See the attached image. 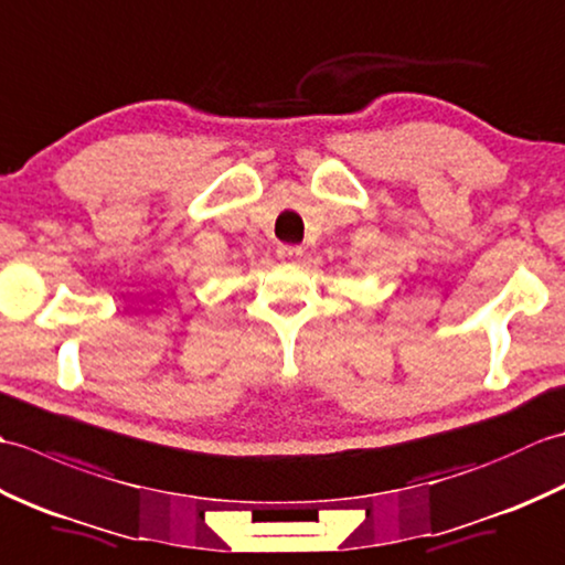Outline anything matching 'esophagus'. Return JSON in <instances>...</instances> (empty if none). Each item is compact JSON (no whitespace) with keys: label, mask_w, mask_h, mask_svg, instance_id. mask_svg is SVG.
Instances as JSON below:
<instances>
[{"label":"esophagus","mask_w":565,"mask_h":565,"mask_svg":"<svg viewBox=\"0 0 565 565\" xmlns=\"http://www.w3.org/2000/svg\"><path fill=\"white\" fill-rule=\"evenodd\" d=\"M276 255H279L281 262H298V259H301V255H303V249L296 247V245H279V249H276Z\"/></svg>","instance_id":"1"}]
</instances>
